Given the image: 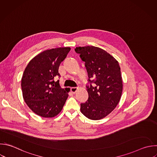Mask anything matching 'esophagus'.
Returning a JSON list of instances; mask_svg holds the SVG:
<instances>
[{"instance_id": "esophagus-1", "label": "esophagus", "mask_w": 157, "mask_h": 157, "mask_svg": "<svg viewBox=\"0 0 157 157\" xmlns=\"http://www.w3.org/2000/svg\"><path fill=\"white\" fill-rule=\"evenodd\" d=\"M78 89V87H72V88H71V91L72 93H75L77 91Z\"/></svg>"}]
</instances>
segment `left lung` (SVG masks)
<instances>
[{"label":"left lung","mask_w":157,"mask_h":157,"mask_svg":"<svg viewBox=\"0 0 157 157\" xmlns=\"http://www.w3.org/2000/svg\"><path fill=\"white\" fill-rule=\"evenodd\" d=\"M76 53L85 63L90 78L94 86H87L88 99L80 104L81 112L93 120L104 118L118 104L122 93L123 82L118 62L105 50L94 46L78 47Z\"/></svg>","instance_id":"obj_1"}]
</instances>
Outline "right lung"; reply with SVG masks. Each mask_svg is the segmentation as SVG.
<instances>
[{
	"instance_id": "right-lung-1",
	"label": "right lung",
	"mask_w": 157,
	"mask_h": 157,
	"mask_svg": "<svg viewBox=\"0 0 157 157\" xmlns=\"http://www.w3.org/2000/svg\"><path fill=\"white\" fill-rule=\"evenodd\" d=\"M70 47L47 50L33 58L27 65L21 78L23 99L36 114L44 118L58 115L69 96L68 91L62 88L58 69L66 58Z\"/></svg>"
}]
</instances>
